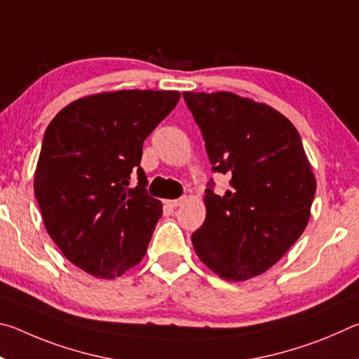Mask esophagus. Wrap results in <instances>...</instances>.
I'll return each mask as SVG.
<instances>
[{
  "instance_id": "esophagus-1",
  "label": "esophagus",
  "mask_w": 359,
  "mask_h": 359,
  "mask_svg": "<svg viewBox=\"0 0 359 359\" xmlns=\"http://www.w3.org/2000/svg\"><path fill=\"white\" fill-rule=\"evenodd\" d=\"M185 203V198H179V199H169V201H166V205L169 209H175L179 208V205H182Z\"/></svg>"
}]
</instances>
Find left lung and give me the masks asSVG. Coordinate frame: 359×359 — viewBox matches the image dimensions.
Here are the masks:
<instances>
[{"mask_svg":"<svg viewBox=\"0 0 359 359\" xmlns=\"http://www.w3.org/2000/svg\"><path fill=\"white\" fill-rule=\"evenodd\" d=\"M184 98L212 171L231 175L224 194L205 190L194 252L224 280H248L274 266L306 229L317 190L312 166L294 125L274 107L231 92H184Z\"/></svg>","mask_w":359,"mask_h":359,"instance_id":"left-lung-1","label":"left lung"}]
</instances>
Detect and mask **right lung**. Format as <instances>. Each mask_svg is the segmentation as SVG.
I'll use <instances>...</instances> for the list:
<instances>
[{"label":"right lung","mask_w":359,"mask_h":359,"mask_svg":"<svg viewBox=\"0 0 359 359\" xmlns=\"http://www.w3.org/2000/svg\"><path fill=\"white\" fill-rule=\"evenodd\" d=\"M179 100L171 90L96 93L72 101L47 126L34 172L42 222L90 276L120 277L147 252L163 204L145 190L142 144Z\"/></svg>","instance_id":"1"}]
</instances>
